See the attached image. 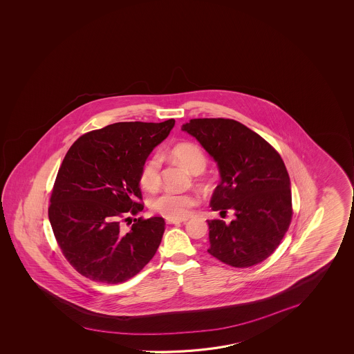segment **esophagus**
<instances>
[{
    "label": "esophagus",
    "instance_id": "obj_1",
    "mask_svg": "<svg viewBox=\"0 0 354 354\" xmlns=\"http://www.w3.org/2000/svg\"><path fill=\"white\" fill-rule=\"evenodd\" d=\"M185 220H173V218H167V223L168 225H180V223H183V222H185Z\"/></svg>",
    "mask_w": 354,
    "mask_h": 354
}]
</instances>
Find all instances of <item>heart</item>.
Returning <instances> with one entry per match:
<instances>
[{
    "mask_svg": "<svg viewBox=\"0 0 354 354\" xmlns=\"http://www.w3.org/2000/svg\"><path fill=\"white\" fill-rule=\"evenodd\" d=\"M170 153L180 162H183L192 174H200L206 168V156L203 149L194 143H179L171 148ZM160 170L162 157L159 154H153L143 162L140 169V180L142 186L149 192L156 190L162 180ZM196 203V197L192 194L164 192L151 200V207L154 212L162 214V217L180 220L187 217Z\"/></svg>",
    "mask_w": 354,
    "mask_h": 354,
    "instance_id": "obj_1",
    "label": "heart"
}]
</instances>
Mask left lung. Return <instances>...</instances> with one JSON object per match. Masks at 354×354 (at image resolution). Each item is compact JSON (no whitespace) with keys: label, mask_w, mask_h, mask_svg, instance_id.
Wrapping results in <instances>:
<instances>
[{"label":"left lung","mask_w":354,"mask_h":354,"mask_svg":"<svg viewBox=\"0 0 354 354\" xmlns=\"http://www.w3.org/2000/svg\"><path fill=\"white\" fill-rule=\"evenodd\" d=\"M217 164L220 184L209 206L234 214L230 223L207 221V252L234 268L266 261L278 248L291 222L288 170L278 151L242 123L196 118L183 124Z\"/></svg>","instance_id":"1"}]
</instances>
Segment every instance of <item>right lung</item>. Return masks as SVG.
I'll return each instance as SVG.
<instances>
[{
  "label": "right lung",
  "instance_id": "add662e5",
  "mask_svg": "<svg viewBox=\"0 0 354 354\" xmlns=\"http://www.w3.org/2000/svg\"><path fill=\"white\" fill-rule=\"evenodd\" d=\"M175 120L118 122L84 134L70 147L53 187L49 221L60 250L84 277L118 284L156 254L165 222L154 216L122 221L143 209L140 169L168 137Z\"/></svg>",
  "mask_w": 354,
  "mask_h": 354
}]
</instances>
